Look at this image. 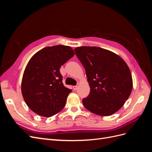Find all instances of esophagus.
I'll list each match as a JSON object with an SVG mask.
<instances>
[{
    "mask_svg": "<svg viewBox=\"0 0 152 152\" xmlns=\"http://www.w3.org/2000/svg\"><path fill=\"white\" fill-rule=\"evenodd\" d=\"M73 89L74 90H77L78 89V86H73Z\"/></svg>",
    "mask_w": 152,
    "mask_h": 152,
    "instance_id": "1",
    "label": "esophagus"
}]
</instances>
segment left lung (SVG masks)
<instances>
[{
  "label": "left lung",
  "instance_id": "1",
  "mask_svg": "<svg viewBox=\"0 0 152 152\" xmlns=\"http://www.w3.org/2000/svg\"><path fill=\"white\" fill-rule=\"evenodd\" d=\"M84 66L90 93L82 99L86 109L100 116L117 112L129 97L132 75L123 59L108 50L82 46L74 49Z\"/></svg>",
  "mask_w": 152,
  "mask_h": 152
}]
</instances>
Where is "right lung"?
Segmentation results:
<instances>
[{"label":"right lung","instance_id":"add662e5","mask_svg":"<svg viewBox=\"0 0 152 152\" xmlns=\"http://www.w3.org/2000/svg\"><path fill=\"white\" fill-rule=\"evenodd\" d=\"M74 54L71 47L58 45L43 48L30 59L23 75L21 93L34 112L50 117L65 107L72 90L64 86L59 68Z\"/></svg>","mask_w":152,"mask_h":152}]
</instances>
